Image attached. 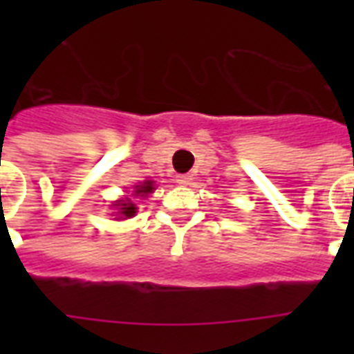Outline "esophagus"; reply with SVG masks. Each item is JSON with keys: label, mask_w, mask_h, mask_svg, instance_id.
<instances>
[{"label": "esophagus", "mask_w": 354, "mask_h": 354, "mask_svg": "<svg viewBox=\"0 0 354 354\" xmlns=\"http://www.w3.org/2000/svg\"><path fill=\"white\" fill-rule=\"evenodd\" d=\"M191 182H193V178L189 176V174H178L176 176L178 185H183V187H185V185H191Z\"/></svg>", "instance_id": "34e87169"}]
</instances>
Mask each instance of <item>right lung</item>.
I'll list each match as a JSON object with an SVG mask.
<instances>
[{
    "mask_svg": "<svg viewBox=\"0 0 354 354\" xmlns=\"http://www.w3.org/2000/svg\"><path fill=\"white\" fill-rule=\"evenodd\" d=\"M152 191H154V182H152V180H145V182L133 185L132 193H128L127 198L115 200L112 204V207L115 209L118 221H124V218H130V216L136 215V213H138L136 198H145V196H149Z\"/></svg>",
    "mask_w": 354,
    "mask_h": 354,
    "instance_id": "1",
    "label": "right lung"
}]
</instances>
